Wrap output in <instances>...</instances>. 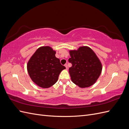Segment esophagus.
Masks as SVG:
<instances>
[{
    "instance_id": "34e87169",
    "label": "esophagus",
    "mask_w": 129,
    "mask_h": 129,
    "mask_svg": "<svg viewBox=\"0 0 129 129\" xmlns=\"http://www.w3.org/2000/svg\"><path fill=\"white\" fill-rule=\"evenodd\" d=\"M64 66L66 67V69H68V66H67V64H64Z\"/></svg>"
}]
</instances>
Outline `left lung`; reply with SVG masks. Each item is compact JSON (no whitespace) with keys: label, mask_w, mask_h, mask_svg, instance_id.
<instances>
[{"label":"left lung","mask_w":129,"mask_h":129,"mask_svg":"<svg viewBox=\"0 0 129 129\" xmlns=\"http://www.w3.org/2000/svg\"><path fill=\"white\" fill-rule=\"evenodd\" d=\"M69 69L71 80L80 88H87L94 84L102 70V63L94 52L89 47L82 46L77 50H69Z\"/></svg>","instance_id":"obj_1"}]
</instances>
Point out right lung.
Returning a JSON list of instances; mask_svg holds the SVG:
<instances>
[{
    "instance_id": "1",
    "label": "right lung",
    "mask_w": 129,
    "mask_h": 129,
    "mask_svg": "<svg viewBox=\"0 0 129 129\" xmlns=\"http://www.w3.org/2000/svg\"><path fill=\"white\" fill-rule=\"evenodd\" d=\"M56 52L49 46L39 48L31 56L27 64L30 79L38 86L49 88L58 80V76L63 69L59 58L55 56Z\"/></svg>"
}]
</instances>
